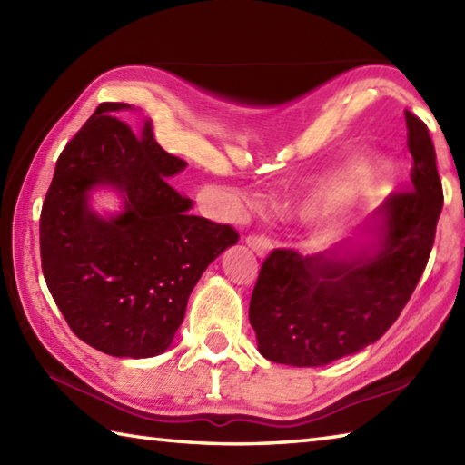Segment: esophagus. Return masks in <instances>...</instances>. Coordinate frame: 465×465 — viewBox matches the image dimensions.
<instances>
[{"instance_id":"obj_1","label":"esophagus","mask_w":465,"mask_h":465,"mask_svg":"<svg viewBox=\"0 0 465 465\" xmlns=\"http://www.w3.org/2000/svg\"><path fill=\"white\" fill-rule=\"evenodd\" d=\"M245 243H248V248L258 253L260 258H263V255L272 248V242L265 238V235H255V233L248 235V238H245Z\"/></svg>"}]
</instances>
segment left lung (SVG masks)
<instances>
[{
    "instance_id": "obj_1",
    "label": "left lung",
    "mask_w": 465,
    "mask_h": 465,
    "mask_svg": "<svg viewBox=\"0 0 465 465\" xmlns=\"http://www.w3.org/2000/svg\"><path fill=\"white\" fill-rule=\"evenodd\" d=\"M403 115L411 187L375 212L371 243L305 258L278 248L262 263L250 323L265 360L298 368L340 360L378 341L410 302L436 240L443 190L428 125Z\"/></svg>"
}]
</instances>
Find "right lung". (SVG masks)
<instances>
[{
    "mask_svg": "<svg viewBox=\"0 0 465 465\" xmlns=\"http://www.w3.org/2000/svg\"><path fill=\"white\" fill-rule=\"evenodd\" d=\"M100 104L64 152L39 217L47 290L72 331L115 358H152L170 348L187 298L207 265L240 233L190 215L192 200L167 177L187 165L155 142L152 124L137 135ZM97 184L124 197V212L100 218L86 205Z\"/></svg>",
    "mask_w": 465,
    "mask_h": 465,
    "instance_id": "obj_1",
    "label": "right lung"
}]
</instances>
